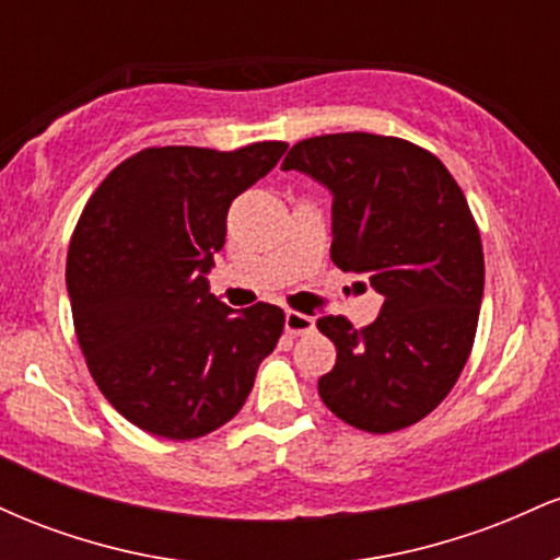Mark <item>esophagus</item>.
I'll return each instance as SVG.
<instances>
[{
    "instance_id": "1",
    "label": "esophagus",
    "mask_w": 560,
    "mask_h": 560,
    "mask_svg": "<svg viewBox=\"0 0 560 560\" xmlns=\"http://www.w3.org/2000/svg\"><path fill=\"white\" fill-rule=\"evenodd\" d=\"M284 329L289 337H305V334H311L316 329V320L311 316H305V313H298V311H289L284 316Z\"/></svg>"
}]
</instances>
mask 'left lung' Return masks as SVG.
I'll list each match as a JSON object with an SVG mask.
<instances>
[{
	"mask_svg": "<svg viewBox=\"0 0 560 560\" xmlns=\"http://www.w3.org/2000/svg\"><path fill=\"white\" fill-rule=\"evenodd\" d=\"M331 191V260L384 298L374 324L318 318L337 363L318 395L371 434L421 421L471 355L485 294L477 221L445 165L419 144L376 133L302 139L284 158Z\"/></svg>",
	"mask_w": 560,
	"mask_h": 560,
	"instance_id": "left-lung-1",
	"label": "left lung"
}]
</instances>
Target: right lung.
<instances>
[{"instance_id":"obj_1","label":"right lung","mask_w":560,"mask_h":560,"mask_svg":"<svg viewBox=\"0 0 560 560\" xmlns=\"http://www.w3.org/2000/svg\"><path fill=\"white\" fill-rule=\"evenodd\" d=\"M284 152V141L150 147L89 197L68 247L70 311L96 387L133 427L197 440L247 400L284 311L258 302L234 313L205 273L226 242L234 197Z\"/></svg>"}]
</instances>
